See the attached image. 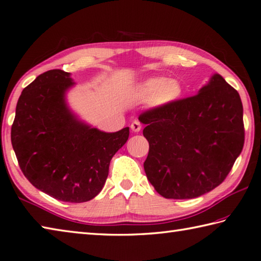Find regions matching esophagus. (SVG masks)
Masks as SVG:
<instances>
[{"label": "esophagus", "mask_w": 261, "mask_h": 261, "mask_svg": "<svg viewBox=\"0 0 261 261\" xmlns=\"http://www.w3.org/2000/svg\"><path fill=\"white\" fill-rule=\"evenodd\" d=\"M131 130L134 132H139L141 130V124L139 121H134L131 123Z\"/></svg>", "instance_id": "obj_1"}]
</instances>
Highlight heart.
I'll return each instance as SVG.
<instances>
[{"instance_id":"b5f03b06","label":"heart","mask_w":261,"mask_h":261,"mask_svg":"<svg viewBox=\"0 0 261 261\" xmlns=\"http://www.w3.org/2000/svg\"><path fill=\"white\" fill-rule=\"evenodd\" d=\"M182 85L178 80L164 76L147 79L139 85L138 94L141 99L147 100L154 108H164L178 101L182 96Z\"/></svg>"}]
</instances>
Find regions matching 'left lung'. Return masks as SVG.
Listing matches in <instances>:
<instances>
[{
  "mask_svg": "<svg viewBox=\"0 0 261 261\" xmlns=\"http://www.w3.org/2000/svg\"><path fill=\"white\" fill-rule=\"evenodd\" d=\"M147 179L165 198L198 197L224 181L244 145L240 94L219 74L197 94L139 116Z\"/></svg>",
  "mask_w": 261,
  "mask_h": 261,
  "instance_id": "1",
  "label": "left lung"
}]
</instances>
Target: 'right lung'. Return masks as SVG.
I'll list each match as a JSON object with an SVG mask.
<instances>
[{
    "label": "right lung",
    "instance_id": "add662e5",
    "mask_svg": "<svg viewBox=\"0 0 261 261\" xmlns=\"http://www.w3.org/2000/svg\"><path fill=\"white\" fill-rule=\"evenodd\" d=\"M74 84L69 73L51 69L23 89L11 143L33 186L56 200L82 203L100 193L112 158L129 138V127L110 134L80 121L66 102Z\"/></svg>",
    "mask_w": 261,
    "mask_h": 261
}]
</instances>
